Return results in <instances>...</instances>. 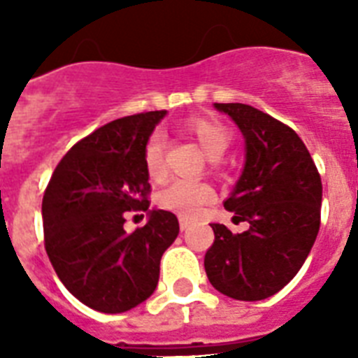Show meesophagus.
<instances>
[{
    "instance_id": "1",
    "label": "esophagus",
    "mask_w": 358,
    "mask_h": 358,
    "mask_svg": "<svg viewBox=\"0 0 358 358\" xmlns=\"http://www.w3.org/2000/svg\"><path fill=\"white\" fill-rule=\"evenodd\" d=\"M178 221H180V230H187V229H189V224H191V219L189 217H185V215H180Z\"/></svg>"
}]
</instances>
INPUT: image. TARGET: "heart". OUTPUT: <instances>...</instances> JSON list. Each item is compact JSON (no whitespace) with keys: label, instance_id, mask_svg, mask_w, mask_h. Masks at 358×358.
<instances>
[{"label":"heart","instance_id":"b5f03b06","mask_svg":"<svg viewBox=\"0 0 358 358\" xmlns=\"http://www.w3.org/2000/svg\"><path fill=\"white\" fill-rule=\"evenodd\" d=\"M185 129L189 131L193 139L201 145L210 159H219L230 146V131L223 124L213 119H189L185 124ZM143 163H145L146 174L152 180H162L165 176V143L159 134H152L143 148ZM212 185L196 180L176 178L169 182L159 193H157V204L163 210L185 215V217H196L202 212V208L213 201Z\"/></svg>","mask_w":358,"mask_h":358}]
</instances>
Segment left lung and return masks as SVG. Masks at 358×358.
I'll list each match as a JSON object with an SVG mask.
<instances>
[{"mask_svg":"<svg viewBox=\"0 0 358 358\" xmlns=\"http://www.w3.org/2000/svg\"><path fill=\"white\" fill-rule=\"evenodd\" d=\"M245 137V167L224 208L249 223L241 234L213 223L204 267L217 292L238 301L271 297L297 275L316 241L322 178L294 129L247 103H215Z\"/></svg>","mask_w":358,"mask_h":358,"instance_id":"8db88e82","label":"left lung"}]
</instances>
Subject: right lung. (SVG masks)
<instances>
[{
  "instance_id": "right-lung-1",
  "label": "right lung",
  "mask_w": 358,
  "mask_h": 358,
  "mask_svg": "<svg viewBox=\"0 0 358 358\" xmlns=\"http://www.w3.org/2000/svg\"><path fill=\"white\" fill-rule=\"evenodd\" d=\"M167 111L122 117L76 143L53 171L42 199L44 247L76 299L119 314L154 294L159 260L180 232L176 215L148 212L128 234L126 212H146L150 184L143 148Z\"/></svg>"
}]
</instances>
